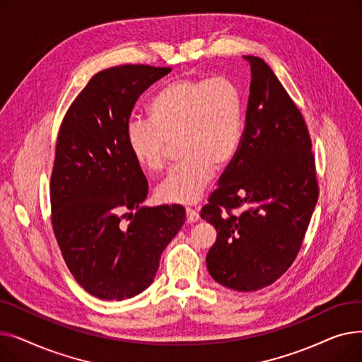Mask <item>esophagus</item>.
Returning a JSON list of instances; mask_svg holds the SVG:
<instances>
[{
  "label": "esophagus",
  "mask_w": 362,
  "mask_h": 362,
  "mask_svg": "<svg viewBox=\"0 0 362 362\" xmlns=\"http://www.w3.org/2000/svg\"><path fill=\"white\" fill-rule=\"evenodd\" d=\"M199 220V214L194 210V208H186V221L189 224H192Z\"/></svg>",
  "instance_id": "34e87169"
}]
</instances>
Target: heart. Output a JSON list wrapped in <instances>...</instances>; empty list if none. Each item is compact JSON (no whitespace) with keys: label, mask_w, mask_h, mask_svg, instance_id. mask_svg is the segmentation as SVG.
Masks as SVG:
<instances>
[{"label":"heart","mask_w":362,"mask_h":362,"mask_svg":"<svg viewBox=\"0 0 362 362\" xmlns=\"http://www.w3.org/2000/svg\"><path fill=\"white\" fill-rule=\"evenodd\" d=\"M149 122L132 120L126 139L132 157L146 171L165 167L170 142L177 139L183 161L158 185L167 204H192L211 183L216 168L229 164L242 138V98L224 76L180 78L164 86L148 107Z\"/></svg>","instance_id":"heart-1"}]
</instances>
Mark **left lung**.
Listing matches in <instances>:
<instances>
[{"label":"left lung","instance_id":"8db88e82","mask_svg":"<svg viewBox=\"0 0 362 362\" xmlns=\"http://www.w3.org/2000/svg\"><path fill=\"white\" fill-rule=\"evenodd\" d=\"M251 66L245 130L218 187L202 206L217 240L206 269L223 286H270L295 261L318 199L311 138L299 108L259 57ZM242 207L235 216L231 210ZM225 213H222V210Z\"/></svg>","mask_w":362,"mask_h":362}]
</instances>
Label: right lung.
I'll return each mask as SVG.
<instances>
[{"label": "right lung", "instance_id": "right-lung-1", "mask_svg": "<svg viewBox=\"0 0 362 362\" xmlns=\"http://www.w3.org/2000/svg\"><path fill=\"white\" fill-rule=\"evenodd\" d=\"M170 71L124 64L97 73L57 138L52 230L70 273L95 298L123 300L144 292L186 218L182 205L141 206L148 182L126 139L136 100Z\"/></svg>", "mask_w": 362, "mask_h": 362}]
</instances>
